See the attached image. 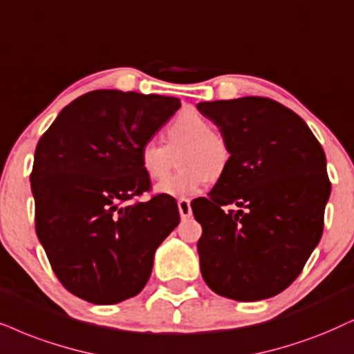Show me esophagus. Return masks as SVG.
I'll return each mask as SVG.
<instances>
[{"instance_id":"esophagus-1","label":"esophagus","mask_w":354,"mask_h":354,"mask_svg":"<svg viewBox=\"0 0 354 354\" xmlns=\"http://www.w3.org/2000/svg\"><path fill=\"white\" fill-rule=\"evenodd\" d=\"M178 209H180V216L181 218H189L192 216V210H191V201L189 199H180L178 201Z\"/></svg>"}]
</instances>
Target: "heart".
I'll list each match as a JSON object with an SVG mask.
<instances>
[{
    "label": "heart",
    "instance_id": "1",
    "mask_svg": "<svg viewBox=\"0 0 354 354\" xmlns=\"http://www.w3.org/2000/svg\"><path fill=\"white\" fill-rule=\"evenodd\" d=\"M167 145L147 140L138 151L142 171L151 181L168 176L178 155L181 169L158 185L160 194L185 198L199 192L205 183L217 181L230 165V147L221 133L212 131V124L198 111H181L165 131Z\"/></svg>",
    "mask_w": 354,
    "mask_h": 354
}]
</instances>
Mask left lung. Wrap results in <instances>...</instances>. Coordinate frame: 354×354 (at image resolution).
Instances as JSON below:
<instances>
[{
    "label": "left lung",
    "instance_id": "1",
    "mask_svg": "<svg viewBox=\"0 0 354 354\" xmlns=\"http://www.w3.org/2000/svg\"><path fill=\"white\" fill-rule=\"evenodd\" d=\"M230 147V165L191 203L203 225L201 272L218 296L254 302L301 274L330 198L324 149L299 115L270 97L199 102ZM236 205V211H225Z\"/></svg>",
    "mask_w": 354,
    "mask_h": 354
}]
</instances>
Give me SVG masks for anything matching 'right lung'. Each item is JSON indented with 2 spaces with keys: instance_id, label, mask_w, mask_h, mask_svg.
<instances>
[{
  "instance_id": "1",
  "label": "right lung",
  "mask_w": 354,
  "mask_h": 354,
  "mask_svg": "<svg viewBox=\"0 0 354 354\" xmlns=\"http://www.w3.org/2000/svg\"><path fill=\"white\" fill-rule=\"evenodd\" d=\"M181 107L178 97L96 89L62 109L30 173L35 232L55 276L97 306L137 296L155 250L180 223L171 196L150 191L140 147Z\"/></svg>"
}]
</instances>
